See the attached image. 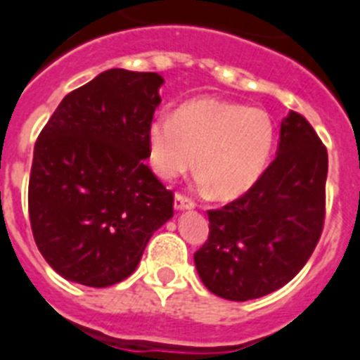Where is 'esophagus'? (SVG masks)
I'll use <instances>...</instances> for the list:
<instances>
[{
	"label": "esophagus",
	"mask_w": 360,
	"mask_h": 360,
	"mask_svg": "<svg viewBox=\"0 0 360 360\" xmlns=\"http://www.w3.org/2000/svg\"><path fill=\"white\" fill-rule=\"evenodd\" d=\"M174 207L175 210H192L195 207V203L192 199H188L183 194H175L174 198Z\"/></svg>",
	"instance_id": "esophagus-1"
}]
</instances>
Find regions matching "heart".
Listing matches in <instances>:
<instances>
[{"label":"heart","mask_w":360,"mask_h":360,"mask_svg":"<svg viewBox=\"0 0 360 360\" xmlns=\"http://www.w3.org/2000/svg\"><path fill=\"white\" fill-rule=\"evenodd\" d=\"M274 143L265 110L240 102L195 98L148 126V159L162 179L192 168L217 199H234L264 174Z\"/></svg>","instance_id":"obj_1"}]
</instances>
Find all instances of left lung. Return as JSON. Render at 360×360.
<instances>
[{
    "label": "left lung",
    "mask_w": 360,
    "mask_h": 360,
    "mask_svg": "<svg viewBox=\"0 0 360 360\" xmlns=\"http://www.w3.org/2000/svg\"><path fill=\"white\" fill-rule=\"evenodd\" d=\"M278 155L252 188L208 210L210 232L194 255L207 289L226 300L265 297L297 276L326 216L328 150L300 113L282 120Z\"/></svg>",
    "instance_id": "1"
}]
</instances>
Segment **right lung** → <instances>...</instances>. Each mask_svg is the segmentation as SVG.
<instances>
[{"instance_id":"obj_1","label":"right lung","mask_w":360,"mask_h":360,"mask_svg":"<svg viewBox=\"0 0 360 360\" xmlns=\"http://www.w3.org/2000/svg\"><path fill=\"white\" fill-rule=\"evenodd\" d=\"M162 82L157 72H101L65 95L38 135L29 179L32 236L69 282H122L174 216V194L144 165Z\"/></svg>"}]
</instances>
